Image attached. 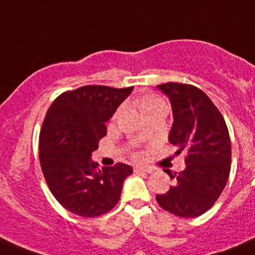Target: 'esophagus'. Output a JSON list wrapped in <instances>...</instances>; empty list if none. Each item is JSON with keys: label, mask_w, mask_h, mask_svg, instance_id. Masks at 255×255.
Returning <instances> with one entry per match:
<instances>
[{"label": "esophagus", "mask_w": 255, "mask_h": 255, "mask_svg": "<svg viewBox=\"0 0 255 255\" xmlns=\"http://www.w3.org/2000/svg\"><path fill=\"white\" fill-rule=\"evenodd\" d=\"M135 173H151V169L150 168H145V166H136L134 169Z\"/></svg>", "instance_id": "34e87169"}]
</instances>
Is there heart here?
I'll return each mask as SVG.
<instances>
[{
	"label": "heart",
	"instance_id": "1",
	"mask_svg": "<svg viewBox=\"0 0 255 255\" xmlns=\"http://www.w3.org/2000/svg\"><path fill=\"white\" fill-rule=\"evenodd\" d=\"M157 103H161V100L157 99L156 96H145L141 100V103H140V108H141V110H144V109L149 108V106L151 105H155V104Z\"/></svg>",
	"mask_w": 255,
	"mask_h": 255
}]
</instances>
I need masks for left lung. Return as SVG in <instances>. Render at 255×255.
I'll list each match as a JSON object with an SVG mask.
<instances>
[{"label":"left lung","mask_w":255,"mask_h":255,"mask_svg":"<svg viewBox=\"0 0 255 255\" xmlns=\"http://www.w3.org/2000/svg\"><path fill=\"white\" fill-rule=\"evenodd\" d=\"M169 98L174 123L169 141L185 152V169L169 174L175 184L156 202L181 218L204 214L217 202L230 173L232 145L224 118L199 87L180 82L157 85Z\"/></svg>","instance_id":"8db88e82"}]
</instances>
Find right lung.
Returning a JSON list of instances; mask_svg holds the SVG:
<instances>
[{"instance_id":"right-lung-1","label":"right lung","mask_w":255,"mask_h":255,"mask_svg":"<svg viewBox=\"0 0 255 255\" xmlns=\"http://www.w3.org/2000/svg\"><path fill=\"white\" fill-rule=\"evenodd\" d=\"M132 86L86 85L66 91L51 104L41 128L38 150L43 176L57 202L74 214L95 218L110 212L131 166L118 162L99 168L91 160L110 120Z\"/></svg>"}]
</instances>
